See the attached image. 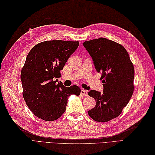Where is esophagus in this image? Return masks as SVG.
<instances>
[{
    "instance_id": "esophagus-1",
    "label": "esophagus",
    "mask_w": 155,
    "mask_h": 155,
    "mask_svg": "<svg viewBox=\"0 0 155 155\" xmlns=\"http://www.w3.org/2000/svg\"><path fill=\"white\" fill-rule=\"evenodd\" d=\"M81 94L83 96H88V92L84 89H82L81 91Z\"/></svg>"
}]
</instances>
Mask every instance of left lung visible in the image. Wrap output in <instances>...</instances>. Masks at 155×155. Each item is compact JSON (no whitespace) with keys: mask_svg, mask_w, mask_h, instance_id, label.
Returning a JSON list of instances; mask_svg holds the SVG:
<instances>
[{"mask_svg":"<svg viewBox=\"0 0 155 155\" xmlns=\"http://www.w3.org/2000/svg\"><path fill=\"white\" fill-rule=\"evenodd\" d=\"M93 58L95 68L101 74L103 93L94 90L88 94L96 106L88 114L95 121L108 122L117 118L127 106L134 92V68L123 46L105 38L84 42Z\"/></svg>","mask_w":155,"mask_h":155,"instance_id":"1","label":"left lung"}]
</instances>
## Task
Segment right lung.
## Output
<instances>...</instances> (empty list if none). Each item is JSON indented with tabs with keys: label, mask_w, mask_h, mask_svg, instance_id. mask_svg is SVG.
<instances>
[{
	"label": "right lung",
	"mask_w": 155,
	"mask_h": 155,
	"mask_svg": "<svg viewBox=\"0 0 155 155\" xmlns=\"http://www.w3.org/2000/svg\"><path fill=\"white\" fill-rule=\"evenodd\" d=\"M79 42L47 41L36 45L28 54L21 73L23 98L36 117L46 121L60 118L66 110L68 97L78 96L77 85L64 87L57 83L68 58L77 50Z\"/></svg>",
	"instance_id": "right-lung-1"
}]
</instances>
